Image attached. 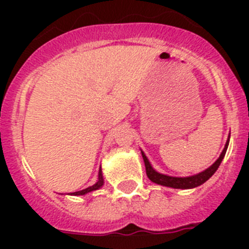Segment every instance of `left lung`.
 <instances>
[{
    "mask_svg": "<svg viewBox=\"0 0 249 249\" xmlns=\"http://www.w3.org/2000/svg\"><path fill=\"white\" fill-rule=\"evenodd\" d=\"M230 137L231 136H228V140L227 142H226V146H224L221 156H219L218 160H215L212 166H210L207 169L202 171V172L197 173V175L188 176V177H173V176H167V175H163V173L157 172V171L151 166L148 158H147L146 155H144V152L141 151L142 157H143V160H144V166H146L147 177H148L153 183L160 184V186H164V187H171V188H177V190H191V188L201 186V184H203L204 182L208 181V179L214 175L215 171L218 169L219 164H221L222 160H223L224 155H226V152H227L228 143H230Z\"/></svg>",
    "mask_w": 249,
    "mask_h": 249,
    "instance_id": "left-lung-1",
    "label": "left lung"
}]
</instances>
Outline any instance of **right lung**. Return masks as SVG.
Returning a JSON list of instances; mask_svg holds the SVG:
<instances>
[{
	"mask_svg": "<svg viewBox=\"0 0 249 249\" xmlns=\"http://www.w3.org/2000/svg\"><path fill=\"white\" fill-rule=\"evenodd\" d=\"M105 184V181H103V175H102V169L100 167V171H98V181L91 187H87L85 190L82 191H78V192H73L71 193V196H83V195H87V193L92 192V191H96V190H100L101 187Z\"/></svg>",
	"mask_w": 249,
	"mask_h": 249,
	"instance_id": "1",
	"label": "right lung"
}]
</instances>
